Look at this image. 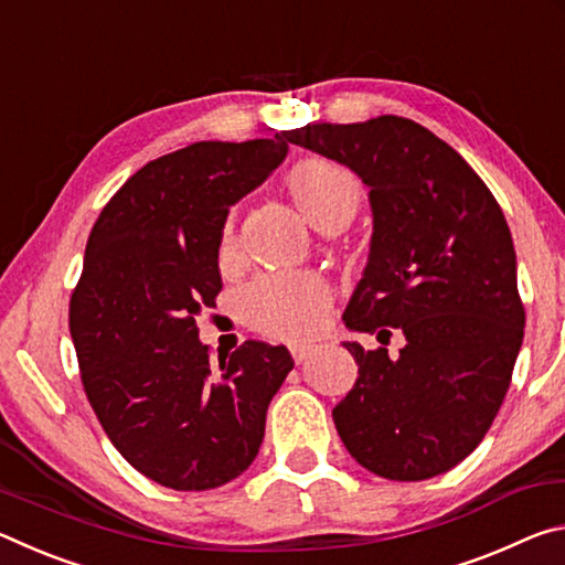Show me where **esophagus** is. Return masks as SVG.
Masks as SVG:
<instances>
[{"instance_id":"esophagus-1","label":"esophagus","mask_w":565,"mask_h":565,"mask_svg":"<svg viewBox=\"0 0 565 565\" xmlns=\"http://www.w3.org/2000/svg\"><path fill=\"white\" fill-rule=\"evenodd\" d=\"M289 351L296 363H303L306 356L313 351V343L311 341H289Z\"/></svg>"}]
</instances>
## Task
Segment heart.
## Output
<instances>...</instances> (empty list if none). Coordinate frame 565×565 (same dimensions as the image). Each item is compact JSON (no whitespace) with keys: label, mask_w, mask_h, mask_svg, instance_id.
Wrapping results in <instances>:
<instances>
[{"label":"heart","mask_w":565,"mask_h":565,"mask_svg":"<svg viewBox=\"0 0 565 565\" xmlns=\"http://www.w3.org/2000/svg\"><path fill=\"white\" fill-rule=\"evenodd\" d=\"M289 189L313 226L356 212L361 184L356 174L331 159H303L289 171ZM236 248L234 214L222 236V256ZM331 306L329 284L313 274H271L246 286L242 311L254 329L271 337H311L327 321Z\"/></svg>","instance_id":"1"}]
</instances>
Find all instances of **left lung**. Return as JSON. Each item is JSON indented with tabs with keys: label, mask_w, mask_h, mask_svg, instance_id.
<instances>
[{
	"label": "left lung",
	"mask_w": 565,
	"mask_h": 565,
	"mask_svg": "<svg viewBox=\"0 0 565 565\" xmlns=\"http://www.w3.org/2000/svg\"><path fill=\"white\" fill-rule=\"evenodd\" d=\"M281 134L371 189L369 264L343 321L384 345L394 330L407 341L396 360L383 347L343 341L359 363L356 384L333 408L343 446L391 481L451 471L491 428L523 341L499 202L456 149L394 114Z\"/></svg>",
	"instance_id": "obj_1"
}]
</instances>
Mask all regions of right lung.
Segmentation results:
<instances>
[{
	"instance_id": "obj_1",
	"label": "right lung",
	"mask_w": 565,
	"mask_h": 565,
	"mask_svg": "<svg viewBox=\"0 0 565 565\" xmlns=\"http://www.w3.org/2000/svg\"><path fill=\"white\" fill-rule=\"evenodd\" d=\"M274 139L196 141L127 179L94 224L70 301L87 398L127 461L174 491L218 489L264 441L294 369L286 347L244 341L212 363L196 317L222 291L228 206L281 164Z\"/></svg>"
}]
</instances>
